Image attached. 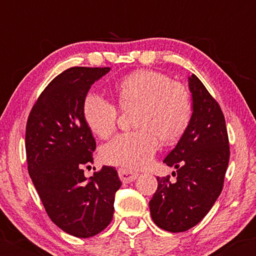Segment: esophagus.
Masks as SVG:
<instances>
[{
  "mask_svg": "<svg viewBox=\"0 0 256 256\" xmlns=\"http://www.w3.org/2000/svg\"><path fill=\"white\" fill-rule=\"evenodd\" d=\"M118 173H119L120 179H122L124 183H130V182H134V179L138 177V173L130 171V170L128 168H120Z\"/></svg>",
  "mask_w": 256,
  "mask_h": 256,
  "instance_id": "obj_1",
  "label": "esophagus"
}]
</instances>
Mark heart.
Segmentation results:
<instances>
[{
  "mask_svg": "<svg viewBox=\"0 0 256 256\" xmlns=\"http://www.w3.org/2000/svg\"><path fill=\"white\" fill-rule=\"evenodd\" d=\"M116 91L122 107H140L136 114L140 128L120 134L106 143L101 158L110 165L143 168L158 150V138L172 143L186 130L192 116V98L184 85L152 70H140L120 79ZM82 114L90 131L100 138L110 137L116 130L118 110L101 94L85 96Z\"/></svg>",
  "mask_w": 256,
  "mask_h": 256,
  "instance_id": "obj_1",
  "label": "heart"
}]
</instances>
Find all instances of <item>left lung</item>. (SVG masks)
<instances>
[{
    "label": "left lung",
    "instance_id": "8db88e82",
    "mask_svg": "<svg viewBox=\"0 0 256 256\" xmlns=\"http://www.w3.org/2000/svg\"><path fill=\"white\" fill-rule=\"evenodd\" d=\"M190 124L164 162L177 171L174 180L158 177V190L149 202L150 216L160 228L183 232L210 212L224 185L230 158L225 118L218 102L192 74Z\"/></svg>",
    "mask_w": 256,
    "mask_h": 256
}]
</instances>
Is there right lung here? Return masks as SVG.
Returning <instances> with one entry per match:
<instances>
[{
	"label": "right lung",
	"mask_w": 256,
	"mask_h": 256,
	"mask_svg": "<svg viewBox=\"0 0 256 256\" xmlns=\"http://www.w3.org/2000/svg\"><path fill=\"white\" fill-rule=\"evenodd\" d=\"M110 67H71L55 77L34 104L26 124L28 170L46 212L61 230L89 238L113 219L122 186L114 167L104 166L88 179L96 142L82 114L91 85Z\"/></svg>",
	"instance_id": "add662e5"
}]
</instances>
